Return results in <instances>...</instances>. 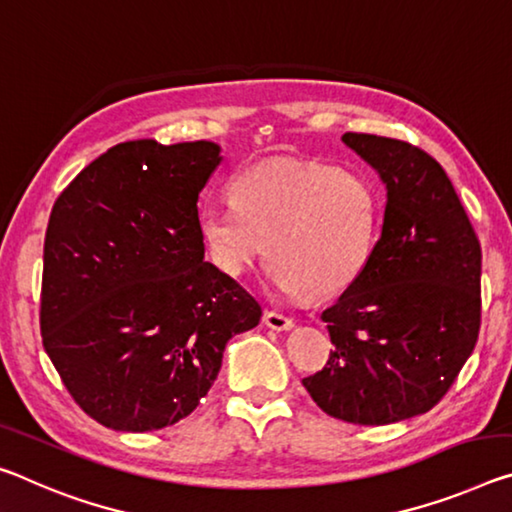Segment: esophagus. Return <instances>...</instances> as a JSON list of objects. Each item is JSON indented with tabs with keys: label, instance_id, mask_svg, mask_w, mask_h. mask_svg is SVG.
<instances>
[{
	"label": "esophagus",
	"instance_id": "obj_1",
	"mask_svg": "<svg viewBox=\"0 0 512 512\" xmlns=\"http://www.w3.org/2000/svg\"><path fill=\"white\" fill-rule=\"evenodd\" d=\"M264 323L271 330H291V328H294V319H291V316H285V314H280L275 310L264 312Z\"/></svg>",
	"mask_w": 512,
	"mask_h": 512
}]
</instances>
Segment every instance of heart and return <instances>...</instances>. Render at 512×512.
<instances>
[{
	"label": "heart",
	"mask_w": 512,
	"mask_h": 512,
	"mask_svg": "<svg viewBox=\"0 0 512 512\" xmlns=\"http://www.w3.org/2000/svg\"><path fill=\"white\" fill-rule=\"evenodd\" d=\"M234 200L200 209L209 257L239 278L266 255L285 296L328 298L367 273L383 223L371 177L316 161H266L232 182Z\"/></svg>",
	"instance_id": "heart-1"
}]
</instances>
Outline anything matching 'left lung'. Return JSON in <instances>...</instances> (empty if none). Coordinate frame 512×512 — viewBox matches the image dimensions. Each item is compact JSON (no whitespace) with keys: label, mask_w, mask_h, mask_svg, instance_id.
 <instances>
[{"label":"left lung","mask_w":512,"mask_h":512,"mask_svg":"<svg viewBox=\"0 0 512 512\" xmlns=\"http://www.w3.org/2000/svg\"><path fill=\"white\" fill-rule=\"evenodd\" d=\"M387 186L367 273L321 319L326 367L303 378L335 419L385 426L442 401L481 330V243L444 168L417 145L346 132Z\"/></svg>","instance_id":"1"}]
</instances>
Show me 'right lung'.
<instances>
[{
	"mask_svg": "<svg viewBox=\"0 0 512 512\" xmlns=\"http://www.w3.org/2000/svg\"><path fill=\"white\" fill-rule=\"evenodd\" d=\"M212 141L118 143L56 198L45 232L40 335L72 399L125 433L173 426L262 307L205 262L198 196Z\"/></svg>",
	"mask_w": 512,
	"mask_h": 512,
	"instance_id": "obj_1",
	"label": "right lung"
}]
</instances>
